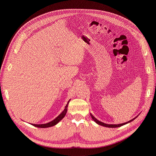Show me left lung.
Wrapping results in <instances>:
<instances>
[{
    "label": "left lung",
    "instance_id": "left-lung-1",
    "mask_svg": "<svg viewBox=\"0 0 156 156\" xmlns=\"http://www.w3.org/2000/svg\"><path fill=\"white\" fill-rule=\"evenodd\" d=\"M90 115H91V117H92V119H93V120H94L96 123H97L98 124H99V125H101V126H104L108 127V128H117V127H120V126H123V125H125V124H126V123H129V122H131L133 121V120H134L138 117V116L136 117L135 118H134L133 119H131V120H129V121H128V122H126V123H121V124H118V125H108V124H106V123H103V122H101L99 121V120H97L91 114H90Z\"/></svg>",
    "mask_w": 156,
    "mask_h": 156
}]
</instances>
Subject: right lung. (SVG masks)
<instances>
[{"label":"right lung","instance_id":"add662e5","mask_svg":"<svg viewBox=\"0 0 156 156\" xmlns=\"http://www.w3.org/2000/svg\"><path fill=\"white\" fill-rule=\"evenodd\" d=\"M69 102H70V101L68 102L67 104H66V106L65 107V109L63 110V112L57 118H55L54 120H52L51 122H49L48 123H46V124H39V125L31 124V125L34 126H36V127H38V128H48V127H51V126L55 125L56 124H57L65 117V114L66 113V111H67V107H68V105H69Z\"/></svg>","mask_w":156,"mask_h":156}]
</instances>
